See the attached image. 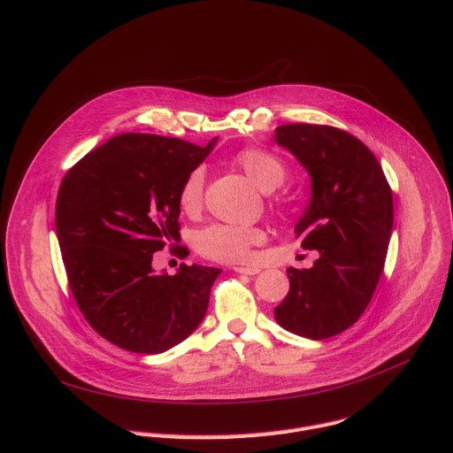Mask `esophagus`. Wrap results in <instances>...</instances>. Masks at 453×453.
I'll return each instance as SVG.
<instances>
[{
    "instance_id": "obj_1",
    "label": "esophagus",
    "mask_w": 453,
    "mask_h": 453,
    "mask_svg": "<svg viewBox=\"0 0 453 453\" xmlns=\"http://www.w3.org/2000/svg\"><path fill=\"white\" fill-rule=\"evenodd\" d=\"M234 271L240 273V274H245V276H254V274L260 273V269H257V267H234Z\"/></svg>"
}]
</instances>
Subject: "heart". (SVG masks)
<instances>
[{
  "mask_svg": "<svg viewBox=\"0 0 453 453\" xmlns=\"http://www.w3.org/2000/svg\"><path fill=\"white\" fill-rule=\"evenodd\" d=\"M236 165L264 191L278 189L287 179V165L273 152L264 149H243L234 157ZM206 172L196 166L186 173L177 191L179 208L193 215L203 206ZM267 234L256 226L211 224L197 231L196 249L201 256L222 264H247L252 260V249L262 245Z\"/></svg>",
  "mask_w": 453,
  "mask_h": 453,
  "instance_id": "heart-1",
  "label": "heart"
}]
</instances>
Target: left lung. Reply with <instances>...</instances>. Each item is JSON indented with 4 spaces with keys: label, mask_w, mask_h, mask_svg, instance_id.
Returning a JSON list of instances; mask_svg holds the SVG:
<instances>
[{
    "label": "left lung",
    "mask_w": 453,
    "mask_h": 453,
    "mask_svg": "<svg viewBox=\"0 0 453 453\" xmlns=\"http://www.w3.org/2000/svg\"><path fill=\"white\" fill-rule=\"evenodd\" d=\"M276 142L311 177L296 238L319 257L311 269H287L290 290L274 317L285 330L322 341L353 326L376 290L393 231V191L374 154L337 127L281 125Z\"/></svg>",
    "instance_id": "1"
}]
</instances>
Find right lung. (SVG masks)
Wrapping results in <instances>:
<instances>
[{"mask_svg": "<svg viewBox=\"0 0 453 453\" xmlns=\"http://www.w3.org/2000/svg\"><path fill=\"white\" fill-rule=\"evenodd\" d=\"M213 143L118 134L60 182L55 229L72 294L91 328L121 349L163 353L206 315L220 269L180 264L175 276L156 274L152 254L179 242V186Z\"/></svg>", "mask_w": 453, "mask_h": 453, "instance_id": "obj_1", "label": "right lung"}]
</instances>
